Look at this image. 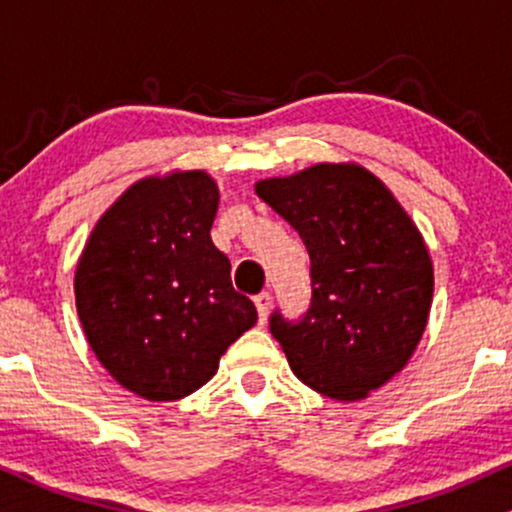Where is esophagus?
Here are the masks:
<instances>
[{"instance_id": "obj_1", "label": "esophagus", "mask_w": 512, "mask_h": 512, "mask_svg": "<svg viewBox=\"0 0 512 512\" xmlns=\"http://www.w3.org/2000/svg\"><path fill=\"white\" fill-rule=\"evenodd\" d=\"M255 305H257V313H260V325H264V322H267L269 308H272V296H269L267 291L257 293V296H255Z\"/></svg>"}]
</instances>
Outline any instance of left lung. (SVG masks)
Wrapping results in <instances>:
<instances>
[{"mask_svg": "<svg viewBox=\"0 0 512 512\" xmlns=\"http://www.w3.org/2000/svg\"><path fill=\"white\" fill-rule=\"evenodd\" d=\"M255 190L310 255V308L298 320L274 310L269 330L301 383L342 402L366 397L407 366L426 330L424 238L383 182L351 163H317Z\"/></svg>", "mask_w": 512, "mask_h": 512, "instance_id": "1", "label": "left lung"}]
</instances>
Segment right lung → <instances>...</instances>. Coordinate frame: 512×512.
<instances>
[{
  "mask_svg": "<svg viewBox=\"0 0 512 512\" xmlns=\"http://www.w3.org/2000/svg\"><path fill=\"white\" fill-rule=\"evenodd\" d=\"M219 187L202 170L132 185L96 223L74 276L76 310L108 373L151 402L187 397L257 322L211 243Z\"/></svg>",
  "mask_w": 512,
  "mask_h": 512,
  "instance_id": "right-lung-1",
  "label": "right lung"
}]
</instances>
